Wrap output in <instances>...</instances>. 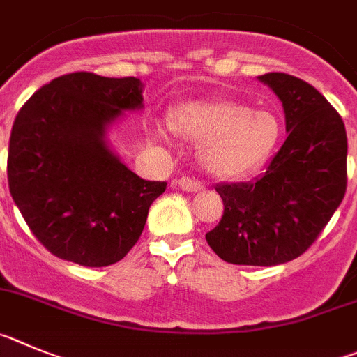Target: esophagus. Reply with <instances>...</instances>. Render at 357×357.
Masks as SVG:
<instances>
[{"label": "esophagus", "instance_id": "1", "mask_svg": "<svg viewBox=\"0 0 357 357\" xmlns=\"http://www.w3.org/2000/svg\"><path fill=\"white\" fill-rule=\"evenodd\" d=\"M176 185L181 188V190H186V192H199L202 188V181H199V179H192V178H179L178 181H176Z\"/></svg>", "mask_w": 357, "mask_h": 357}]
</instances>
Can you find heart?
I'll return each mask as SVG.
<instances>
[{
    "mask_svg": "<svg viewBox=\"0 0 357 357\" xmlns=\"http://www.w3.org/2000/svg\"><path fill=\"white\" fill-rule=\"evenodd\" d=\"M171 128L185 139L204 140L202 163L220 178L259 169L281 139V123L272 112L229 99L186 102L172 112Z\"/></svg>",
    "mask_w": 357,
    "mask_h": 357,
    "instance_id": "heart-1",
    "label": "heart"
}]
</instances>
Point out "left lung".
<instances>
[{"instance_id": "8db88e82", "label": "left lung", "mask_w": 357, "mask_h": 357, "mask_svg": "<svg viewBox=\"0 0 357 357\" xmlns=\"http://www.w3.org/2000/svg\"><path fill=\"white\" fill-rule=\"evenodd\" d=\"M281 99L288 137L255 181L222 183L220 222L206 233L218 258L272 266L304 255L347 190V133L338 112L304 79L259 76Z\"/></svg>"}]
</instances>
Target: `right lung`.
<instances>
[{
  "label": "right lung",
  "instance_id": "obj_1",
  "mask_svg": "<svg viewBox=\"0 0 357 357\" xmlns=\"http://www.w3.org/2000/svg\"><path fill=\"white\" fill-rule=\"evenodd\" d=\"M142 108L140 79L70 73L40 86L14 121L8 188L51 255L85 266L117 263L139 242L167 188L119 162L105 133L123 110Z\"/></svg>",
  "mask_w": 357,
  "mask_h": 357
}]
</instances>
